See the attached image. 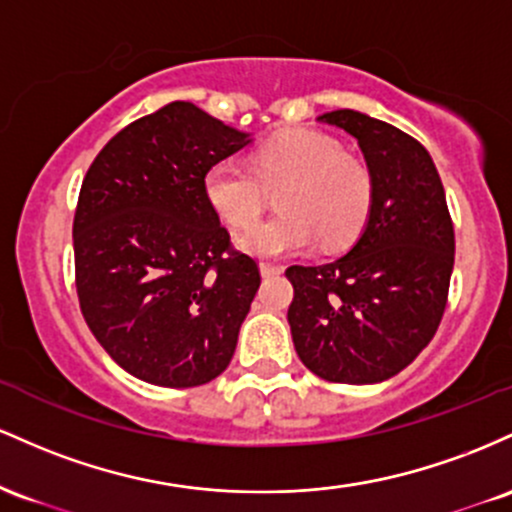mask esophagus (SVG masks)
<instances>
[{
  "label": "esophagus",
  "instance_id": "34e87169",
  "mask_svg": "<svg viewBox=\"0 0 512 512\" xmlns=\"http://www.w3.org/2000/svg\"><path fill=\"white\" fill-rule=\"evenodd\" d=\"M283 273V266H275V263H261V275L263 278H273V275Z\"/></svg>",
  "mask_w": 512,
  "mask_h": 512
}]
</instances>
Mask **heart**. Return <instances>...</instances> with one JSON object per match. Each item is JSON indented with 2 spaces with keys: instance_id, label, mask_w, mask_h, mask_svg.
I'll list each match as a JSON object with an SVG mask.
<instances>
[{
  "instance_id": "obj_1",
  "label": "heart",
  "mask_w": 512,
  "mask_h": 512,
  "mask_svg": "<svg viewBox=\"0 0 512 512\" xmlns=\"http://www.w3.org/2000/svg\"><path fill=\"white\" fill-rule=\"evenodd\" d=\"M275 187L284 212L241 237L249 254L263 258L304 251L317 239L324 249L348 246L372 208L367 164L317 130L280 132L254 149L251 171L220 162L203 179L208 205L234 229L253 227L265 209V191Z\"/></svg>"
}]
</instances>
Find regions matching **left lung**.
Masks as SVG:
<instances>
[{
	"label": "left lung",
	"mask_w": 512,
	"mask_h": 512,
	"mask_svg": "<svg viewBox=\"0 0 512 512\" xmlns=\"http://www.w3.org/2000/svg\"><path fill=\"white\" fill-rule=\"evenodd\" d=\"M321 120L358 140L372 174V208L348 254L285 271L295 287L287 309L292 343L321 380L384 382L438 331L455 266V227L421 142L348 108Z\"/></svg>",
	"instance_id": "obj_1"
}]
</instances>
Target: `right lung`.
I'll use <instances>...</instances> for the list:
<instances>
[{
    "label": "right lung",
    "mask_w": 512,
    "mask_h": 512,
    "mask_svg": "<svg viewBox=\"0 0 512 512\" xmlns=\"http://www.w3.org/2000/svg\"><path fill=\"white\" fill-rule=\"evenodd\" d=\"M249 135L171 101L113 135L74 212V285L96 341L137 380L198 387L227 370L261 285L210 208V166Z\"/></svg>",
    "instance_id": "1"
}]
</instances>
